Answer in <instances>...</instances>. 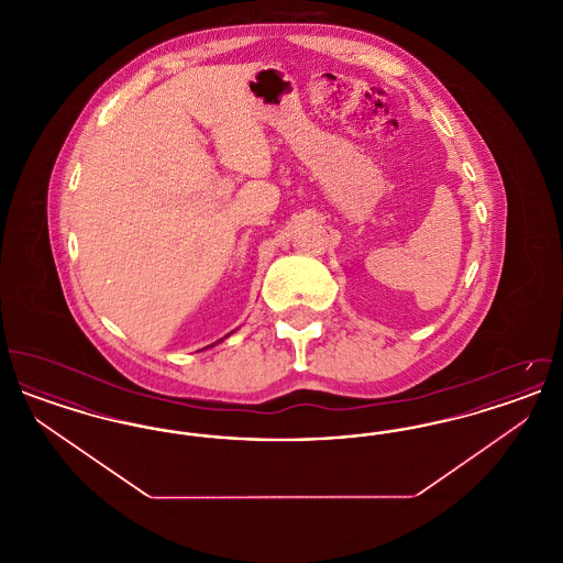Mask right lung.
Returning a JSON list of instances; mask_svg holds the SVG:
<instances>
[{"instance_id": "add662e5", "label": "right lung", "mask_w": 563, "mask_h": 563, "mask_svg": "<svg viewBox=\"0 0 563 563\" xmlns=\"http://www.w3.org/2000/svg\"><path fill=\"white\" fill-rule=\"evenodd\" d=\"M225 338H228V335H225Z\"/></svg>"}]
</instances>
